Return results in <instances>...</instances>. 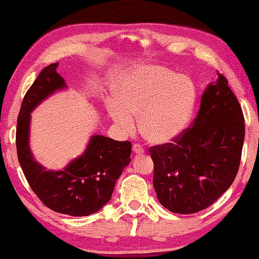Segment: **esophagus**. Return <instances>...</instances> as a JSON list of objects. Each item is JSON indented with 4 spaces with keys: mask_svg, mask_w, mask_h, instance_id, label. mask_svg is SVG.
<instances>
[{
    "mask_svg": "<svg viewBox=\"0 0 259 259\" xmlns=\"http://www.w3.org/2000/svg\"><path fill=\"white\" fill-rule=\"evenodd\" d=\"M133 150H134V153H135L136 155H141V154H144V149H143V147H141L139 144H134V146H133Z\"/></svg>",
    "mask_w": 259,
    "mask_h": 259,
    "instance_id": "esophagus-1",
    "label": "esophagus"
}]
</instances>
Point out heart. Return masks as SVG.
<instances>
[{"label": "heart", "instance_id": "1", "mask_svg": "<svg viewBox=\"0 0 259 259\" xmlns=\"http://www.w3.org/2000/svg\"><path fill=\"white\" fill-rule=\"evenodd\" d=\"M196 88L189 76L161 66H148L125 75L116 86L109 114L122 133L139 130L153 145H166L183 135L193 116Z\"/></svg>", "mask_w": 259, "mask_h": 259}]
</instances>
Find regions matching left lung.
<instances>
[{"mask_svg":"<svg viewBox=\"0 0 259 259\" xmlns=\"http://www.w3.org/2000/svg\"><path fill=\"white\" fill-rule=\"evenodd\" d=\"M245 139V120L225 76L206 86L192 128L175 144L150 148L157 199L174 213L206 209L236 179Z\"/></svg>","mask_w":259,"mask_h":259,"instance_id":"obj_1","label":"left lung"}]
</instances>
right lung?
I'll return each mask as SVG.
<instances>
[{
	"mask_svg": "<svg viewBox=\"0 0 259 259\" xmlns=\"http://www.w3.org/2000/svg\"><path fill=\"white\" fill-rule=\"evenodd\" d=\"M57 67L58 63L45 67L24 95L18 116V159L30 187L46 206L58 213L86 217L111 200L116 181L130 164L131 143L94 135L83 154L59 170L47 169L34 159L30 148L31 112L49 96L67 89Z\"/></svg>",
	"mask_w": 259,
	"mask_h": 259,
	"instance_id": "add662e5",
	"label": "right lung"
}]
</instances>
